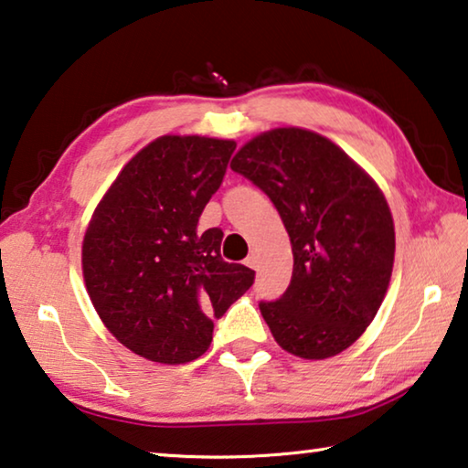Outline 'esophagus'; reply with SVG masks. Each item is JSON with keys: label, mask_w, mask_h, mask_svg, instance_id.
Listing matches in <instances>:
<instances>
[{"label": "esophagus", "mask_w": 468, "mask_h": 468, "mask_svg": "<svg viewBox=\"0 0 468 468\" xmlns=\"http://www.w3.org/2000/svg\"><path fill=\"white\" fill-rule=\"evenodd\" d=\"M246 264L250 266V269H254V271H256L258 266H261V261H258V256H256V254H250V256H248V261H246Z\"/></svg>", "instance_id": "obj_1"}]
</instances>
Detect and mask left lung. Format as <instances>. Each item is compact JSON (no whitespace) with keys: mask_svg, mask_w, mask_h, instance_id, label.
Masks as SVG:
<instances>
[{"mask_svg":"<svg viewBox=\"0 0 468 468\" xmlns=\"http://www.w3.org/2000/svg\"><path fill=\"white\" fill-rule=\"evenodd\" d=\"M231 168L271 197L292 241V283L261 302L274 341L306 360L344 352L373 323L394 269L383 191L333 141L298 127L248 141Z\"/></svg>","mask_w":468,"mask_h":468,"instance_id":"8db88e82","label":"left lung"}]
</instances>
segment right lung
I'll use <instances>...</instances> for the list:
<instances>
[{
    "label": "right lung",
    "mask_w": 468,
    "mask_h": 468,
    "mask_svg": "<svg viewBox=\"0 0 468 468\" xmlns=\"http://www.w3.org/2000/svg\"><path fill=\"white\" fill-rule=\"evenodd\" d=\"M235 141L165 135L124 165L83 239L87 293L108 331L160 365H185L212 341L214 318L254 283L220 256V229L197 231Z\"/></svg>",
    "instance_id": "1"
}]
</instances>
